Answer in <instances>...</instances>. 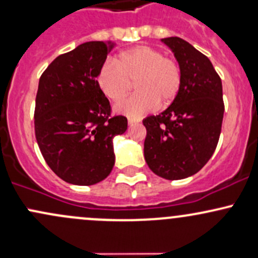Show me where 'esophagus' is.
<instances>
[{"label": "esophagus", "instance_id": "esophagus-1", "mask_svg": "<svg viewBox=\"0 0 258 258\" xmlns=\"http://www.w3.org/2000/svg\"><path fill=\"white\" fill-rule=\"evenodd\" d=\"M137 123H138V121L132 120V118H128V124H130V126H134V124H137Z\"/></svg>", "mask_w": 258, "mask_h": 258}]
</instances>
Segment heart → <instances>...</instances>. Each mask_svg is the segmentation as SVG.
Wrapping results in <instances>:
<instances>
[{
	"label": "heart",
	"mask_w": 258,
	"mask_h": 258,
	"mask_svg": "<svg viewBox=\"0 0 258 258\" xmlns=\"http://www.w3.org/2000/svg\"><path fill=\"white\" fill-rule=\"evenodd\" d=\"M103 94L111 101H120L136 83L137 94L115 106L116 112L136 120L161 105L174 101L181 87L179 64L161 51L151 46L122 51L117 60L107 58L97 77Z\"/></svg>",
	"instance_id": "1"
}]
</instances>
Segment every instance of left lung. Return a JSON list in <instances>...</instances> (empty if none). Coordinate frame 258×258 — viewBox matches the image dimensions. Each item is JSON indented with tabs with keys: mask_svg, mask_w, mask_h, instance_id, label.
Here are the masks:
<instances>
[{
	"mask_svg": "<svg viewBox=\"0 0 258 258\" xmlns=\"http://www.w3.org/2000/svg\"><path fill=\"white\" fill-rule=\"evenodd\" d=\"M161 41L179 63L181 87L168 109L143 120L144 158L158 176L180 180L200 171L216 151L224 115L222 79L207 56L183 39Z\"/></svg>",
	"mask_w": 258,
	"mask_h": 258,
	"instance_id": "1",
	"label": "left lung"
}]
</instances>
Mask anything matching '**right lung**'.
I'll list each match as a JSON object with an SVG mask.
<instances>
[{
  "label": "right lung",
  "mask_w": 258,
  "mask_h": 258,
  "mask_svg": "<svg viewBox=\"0 0 258 258\" xmlns=\"http://www.w3.org/2000/svg\"><path fill=\"white\" fill-rule=\"evenodd\" d=\"M111 41H88L57 56L39 79L35 137L50 169L66 182L89 186L109 176L112 140L127 130L124 116H111L97 77Z\"/></svg>",
  "instance_id": "1"
}]
</instances>
